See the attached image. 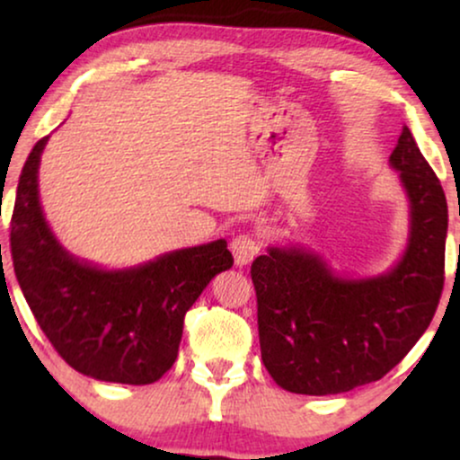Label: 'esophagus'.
<instances>
[{
    "mask_svg": "<svg viewBox=\"0 0 460 460\" xmlns=\"http://www.w3.org/2000/svg\"><path fill=\"white\" fill-rule=\"evenodd\" d=\"M262 245L258 242L256 235H250V233H243V235H237L231 242V252L235 256V264L237 267H245L250 264L254 258L261 254Z\"/></svg>",
    "mask_w": 460,
    "mask_h": 460,
    "instance_id": "34e87169",
    "label": "esophagus"
}]
</instances>
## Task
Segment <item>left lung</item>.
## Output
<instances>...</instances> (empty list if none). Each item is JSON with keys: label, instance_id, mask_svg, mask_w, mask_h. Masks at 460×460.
Listing matches in <instances>:
<instances>
[{"label": "left lung", "instance_id": "obj_1", "mask_svg": "<svg viewBox=\"0 0 460 460\" xmlns=\"http://www.w3.org/2000/svg\"><path fill=\"white\" fill-rule=\"evenodd\" d=\"M390 164L411 202L409 245L390 273L344 279L300 248H269L252 262L262 362L283 390L327 396L377 381L436 314L448 231L444 190L409 127Z\"/></svg>", "mask_w": 460, "mask_h": 460}]
</instances>
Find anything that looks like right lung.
Wrapping results in <instances>:
<instances>
[{
	"label": "right lung",
	"instance_id": "right-lung-1",
	"mask_svg": "<svg viewBox=\"0 0 460 460\" xmlns=\"http://www.w3.org/2000/svg\"><path fill=\"white\" fill-rule=\"evenodd\" d=\"M39 139L22 166L10 223L14 273L56 352L100 381L147 385L177 360L185 313L212 277L233 267L225 239L125 270L76 261L45 223L37 191Z\"/></svg>",
	"mask_w": 460,
	"mask_h": 460
}]
</instances>
